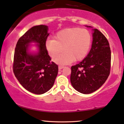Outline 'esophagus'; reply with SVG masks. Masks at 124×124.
Here are the masks:
<instances>
[{
    "label": "esophagus",
    "mask_w": 124,
    "mask_h": 124,
    "mask_svg": "<svg viewBox=\"0 0 124 124\" xmlns=\"http://www.w3.org/2000/svg\"><path fill=\"white\" fill-rule=\"evenodd\" d=\"M64 66H62V65H59V67H58V68H59V69H63V68H64Z\"/></svg>",
    "instance_id": "34e87169"
}]
</instances>
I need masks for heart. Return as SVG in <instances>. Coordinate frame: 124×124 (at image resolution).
<instances>
[{"mask_svg":"<svg viewBox=\"0 0 124 124\" xmlns=\"http://www.w3.org/2000/svg\"><path fill=\"white\" fill-rule=\"evenodd\" d=\"M54 39H48L45 46L49 55L53 58L64 49L65 52L54 59L56 63L59 64H68L73 60H82L86 56L92 44V35L89 31L79 27L58 31Z\"/></svg>","mask_w":124,"mask_h":124,"instance_id":"obj_1","label":"heart"}]
</instances>
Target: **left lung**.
Masks as SVG:
<instances>
[{"mask_svg": "<svg viewBox=\"0 0 124 124\" xmlns=\"http://www.w3.org/2000/svg\"><path fill=\"white\" fill-rule=\"evenodd\" d=\"M93 31L89 54L79 64L71 67V84L83 94L92 93L99 89L110 73L111 55L108 41L97 29Z\"/></svg>", "mask_w": 124, "mask_h": 124, "instance_id": "1", "label": "left lung"}]
</instances>
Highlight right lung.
<instances>
[{"mask_svg": "<svg viewBox=\"0 0 124 124\" xmlns=\"http://www.w3.org/2000/svg\"><path fill=\"white\" fill-rule=\"evenodd\" d=\"M49 34L48 27H32L18 39L15 48L13 70L16 78L24 88L31 93L41 94L53 86L58 75V66L51 62L45 44ZM39 44V53L28 54V44Z\"/></svg>", "mask_w": 124, "mask_h": 124, "instance_id": "add662e5", "label": "right lung"}]
</instances>
